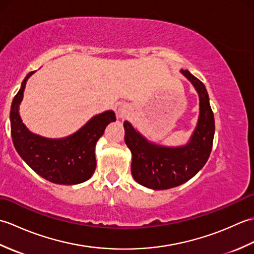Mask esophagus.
I'll return each instance as SVG.
<instances>
[{"instance_id": "esophagus-1", "label": "esophagus", "mask_w": 254, "mask_h": 254, "mask_svg": "<svg viewBox=\"0 0 254 254\" xmlns=\"http://www.w3.org/2000/svg\"><path fill=\"white\" fill-rule=\"evenodd\" d=\"M130 115V108L127 105H121L120 107L118 108L117 110V116L119 119H121V120H124V119H127Z\"/></svg>"}]
</instances>
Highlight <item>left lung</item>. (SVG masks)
I'll use <instances>...</instances> for the list:
<instances>
[{"mask_svg":"<svg viewBox=\"0 0 254 254\" xmlns=\"http://www.w3.org/2000/svg\"><path fill=\"white\" fill-rule=\"evenodd\" d=\"M180 73L195 88L199 100L196 127L187 144H156L148 141L128 121L123 123L124 141L132 153V176L139 185L153 190H167L190 180L206 164L213 146L215 121L207 90L188 69H181Z\"/></svg>","mask_w":254,"mask_h":254,"instance_id":"1","label":"left lung"}]
</instances>
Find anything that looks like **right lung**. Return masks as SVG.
<instances>
[{
  "label": "right lung",
  "mask_w": 254,
  "mask_h": 254,
  "mask_svg": "<svg viewBox=\"0 0 254 254\" xmlns=\"http://www.w3.org/2000/svg\"><path fill=\"white\" fill-rule=\"evenodd\" d=\"M30 72L21 83L10 107V133L16 152L44 179L57 185L73 186L87 181L96 169L95 148L108 124L116 121V113L107 110L96 115L71 135L49 138L28 130L19 115Z\"/></svg>",
  "instance_id": "1"
}]
</instances>
